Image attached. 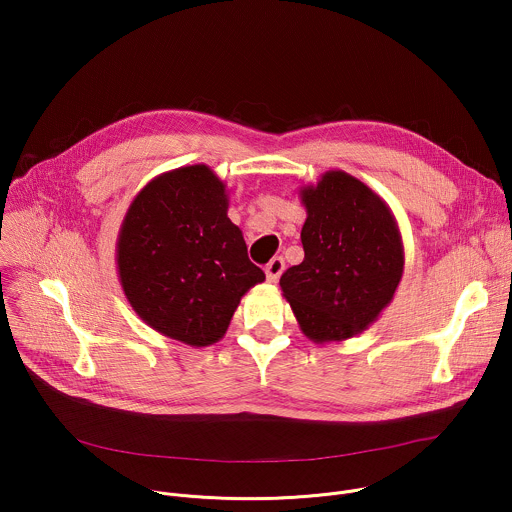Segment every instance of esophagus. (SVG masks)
<instances>
[{"label": "esophagus", "mask_w": 512, "mask_h": 512, "mask_svg": "<svg viewBox=\"0 0 512 512\" xmlns=\"http://www.w3.org/2000/svg\"><path fill=\"white\" fill-rule=\"evenodd\" d=\"M283 269H285V261H283L281 257H273V259L265 265V275H267V279H269L271 283H275V281L279 279V275L283 273Z\"/></svg>", "instance_id": "1"}]
</instances>
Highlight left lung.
<instances>
[{
  "instance_id": "left-lung-1",
  "label": "left lung",
  "mask_w": 512,
  "mask_h": 512,
  "mask_svg": "<svg viewBox=\"0 0 512 512\" xmlns=\"http://www.w3.org/2000/svg\"><path fill=\"white\" fill-rule=\"evenodd\" d=\"M300 196L306 255L279 285L310 340L340 342L391 304L405 265L401 233L387 202L342 170L326 172Z\"/></svg>"
}]
</instances>
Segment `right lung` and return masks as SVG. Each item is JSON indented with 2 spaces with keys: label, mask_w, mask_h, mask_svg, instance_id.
Returning a JSON list of instances; mask_svg holds the SVG:
<instances>
[{
  "label": "right lung",
  "mask_w": 512,
  "mask_h": 512,
  "mask_svg": "<svg viewBox=\"0 0 512 512\" xmlns=\"http://www.w3.org/2000/svg\"><path fill=\"white\" fill-rule=\"evenodd\" d=\"M227 186L204 164L160 174L133 198L117 239L125 298L160 334L190 346L221 340L265 273L227 216Z\"/></svg>",
  "instance_id": "add662e5"
}]
</instances>
